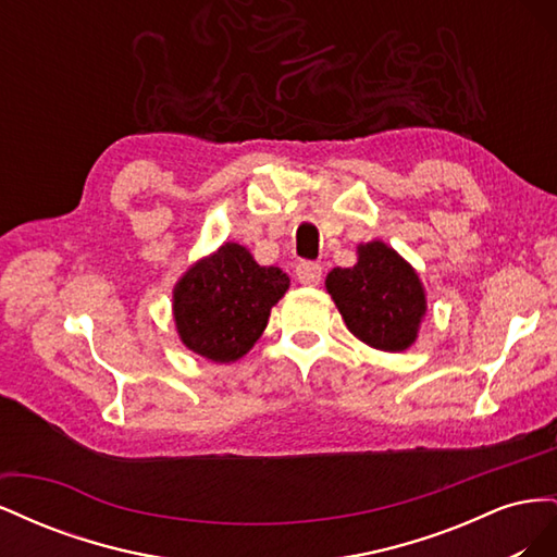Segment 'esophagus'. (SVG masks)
Instances as JSON below:
<instances>
[{"mask_svg":"<svg viewBox=\"0 0 557 557\" xmlns=\"http://www.w3.org/2000/svg\"><path fill=\"white\" fill-rule=\"evenodd\" d=\"M295 274H297V281L305 283V285H318L320 281H323V267L315 264V262H299L295 267Z\"/></svg>","mask_w":557,"mask_h":557,"instance_id":"obj_1","label":"esophagus"}]
</instances>
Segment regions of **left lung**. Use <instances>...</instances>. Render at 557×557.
I'll list each match as a JSON object with an SVG mask.
<instances>
[{
	"label": "left lung",
	"mask_w": 557,
	"mask_h": 557,
	"mask_svg": "<svg viewBox=\"0 0 557 557\" xmlns=\"http://www.w3.org/2000/svg\"><path fill=\"white\" fill-rule=\"evenodd\" d=\"M346 327L367 346L399 352L418 336L428 311L416 269L383 242L358 246V262L334 267L325 278Z\"/></svg>",
	"instance_id": "left-lung-1"
}]
</instances>
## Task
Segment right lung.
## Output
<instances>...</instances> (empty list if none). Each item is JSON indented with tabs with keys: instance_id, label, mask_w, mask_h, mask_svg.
<instances>
[{
	"instance_id": "add662e5",
	"label": "right lung",
	"mask_w": 557,
	"mask_h": 557,
	"mask_svg": "<svg viewBox=\"0 0 557 557\" xmlns=\"http://www.w3.org/2000/svg\"><path fill=\"white\" fill-rule=\"evenodd\" d=\"M288 285V274L278 267H260L244 246L223 244L176 283L174 320L181 342L213 362L244 358Z\"/></svg>"
}]
</instances>
